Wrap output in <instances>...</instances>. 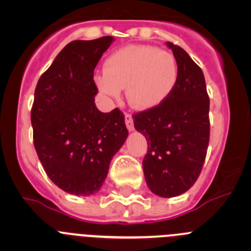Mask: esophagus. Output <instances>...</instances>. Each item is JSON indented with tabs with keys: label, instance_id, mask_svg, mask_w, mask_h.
<instances>
[{
	"label": "esophagus",
	"instance_id": "obj_1",
	"mask_svg": "<svg viewBox=\"0 0 251 251\" xmlns=\"http://www.w3.org/2000/svg\"><path fill=\"white\" fill-rule=\"evenodd\" d=\"M125 124H126V127H127L128 131L135 130V127H133L132 116H131L130 114H126V115H125Z\"/></svg>",
	"mask_w": 251,
	"mask_h": 251
}]
</instances>
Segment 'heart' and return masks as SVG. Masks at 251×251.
Here are the masks:
<instances>
[{"instance_id": "b5f03b06", "label": "heart", "mask_w": 251, "mask_h": 251, "mask_svg": "<svg viewBox=\"0 0 251 251\" xmlns=\"http://www.w3.org/2000/svg\"><path fill=\"white\" fill-rule=\"evenodd\" d=\"M178 80V64L173 53L146 45H131L113 52L104 73L95 77L98 90L107 97L126 98L133 109L151 110L163 104Z\"/></svg>"}]
</instances>
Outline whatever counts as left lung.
Returning <instances> with one entry per match:
<instances>
[{
    "label": "left lung",
    "instance_id": "obj_1",
    "mask_svg": "<svg viewBox=\"0 0 251 251\" xmlns=\"http://www.w3.org/2000/svg\"><path fill=\"white\" fill-rule=\"evenodd\" d=\"M166 46L178 64L173 95L159 107L132 118L148 144L142 164L147 186L161 198H173L188 191L203 168L210 136V100L201 68L183 48L171 42Z\"/></svg>",
    "mask_w": 251,
    "mask_h": 251
}]
</instances>
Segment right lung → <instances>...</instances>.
I'll return each mask as SVG.
<instances>
[{
	"label": "right lung",
	"instance_id": "1",
	"mask_svg": "<svg viewBox=\"0 0 251 251\" xmlns=\"http://www.w3.org/2000/svg\"><path fill=\"white\" fill-rule=\"evenodd\" d=\"M113 36L73 41L40 77L31 110L34 144L50 181L74 196L96 194L128 131L119 109L102 113L93 72Z\"/></svg>",
	"mask_w": 251,
	"mask_h": 251
}]
</instances>
